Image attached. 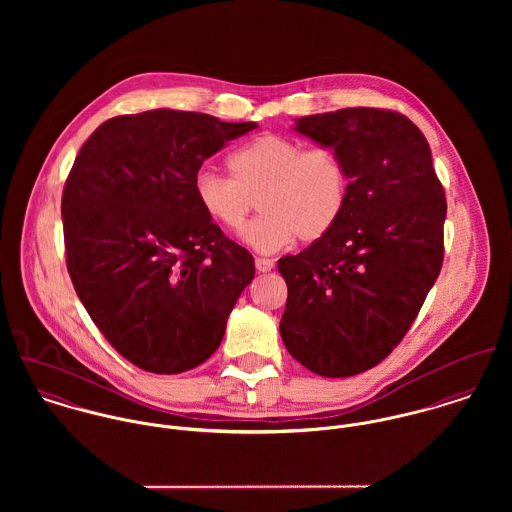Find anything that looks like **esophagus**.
Here are the masks:
<instances>
[{
  "mask_svg": "<svg viewBox=\"0 0 512 512\" xmlns=\"http://www.w3.org/2000/svg\"><path fill=\"white\" fill-rule=\"evenodd\" d=\"M274 268V260H270V258H256V270L258 272H270Z\"/></svg>",
  "mask_w": 512,
  "mask_h": 512,
  "instance_id": "obj_1",
  "label": "esophagus"
}]
</instances>
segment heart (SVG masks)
I'll use <instances>...</instances> for the list:
<instances>
[{
	"mask_svg": "<svg viewBox=\"0 0 512 512\" xmlns=\"http://www.w3.org/2000/svg\"><path fill=\"white\" fill-rule=\"evenodd\" d=\"M230 175L213 167L195 173L201 209L228 230L242 226L258 195V219L240 238L258 254H274L295 240L315 242L341 219L349 197V175L335 151L303 149L295 140L266 134L236 149Z\"/></svg>",
	"mask_w": 512,
	"mask_h": 512,
	"instance_id": "obj_1",
	"label": "heart"
}]
</instances>
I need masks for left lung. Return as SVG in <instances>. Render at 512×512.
I'll return each mask as SVG.
<instances>
[{"label": "left lung", "mask_w": 512, "mask_h": 512, "mask_svg": "<svg viewBox=\"0 0 512 512\" xmlns=\"http://www.w3.org/2000/svg\"><path fill=\"white\" fill-rule=\"evenodd\" d=\"M293 132L337 153L349 197L323 238L278 260L280 335L311 372L347 378L384 361L416 319L441 270L447 203L426 136L398 112L343 108Z\"/></svg>", "instance_id": "left-lung-1"}]
</instances>
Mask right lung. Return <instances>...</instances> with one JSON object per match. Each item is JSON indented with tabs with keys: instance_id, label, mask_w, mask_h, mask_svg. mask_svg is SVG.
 I'll return each instance as SVG.
<instances>
[{
	"instance_id": "1",
	"label": "right lung",
	"mask_w": 512,
	"mask_h": 512,
	"mask_svg": "<svg viewBox=\"0 0 512 512\" xmlns=\"http://www.w3.org/2000/svg\"><path fill=\"white\" fill-rule=\"evenodd\" d=\"M256 128L159 108L104 122L74 159L61 205L74 290L110 345L147 372L205 363L254 278L252 254L201 209L193 179Z\"/></svg>"
}]
</instances>
